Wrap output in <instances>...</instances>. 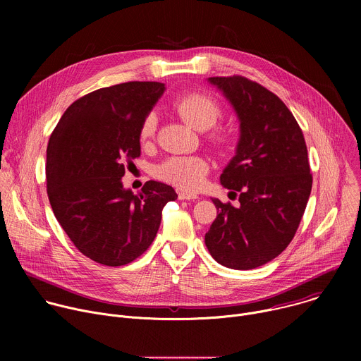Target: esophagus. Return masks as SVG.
I'll list each match as a JSON object with an SVG mask.
<instances>
[{"instance_id": "esophagus-1", "label": "esophagus", "mask_w": 361, "mask_h": 361, "mask_svg": "<svg viewBox=\"0 0 361 361\" xmlns=\"http://www.w3.org/2000/svg\"><path fill=\"white\" fill-rule=\"evenodd\" d=\"M178 198L180 200H197L198 195L192 194V192H187V191H180L178 192Z\"/></svg>"}]
</instances>
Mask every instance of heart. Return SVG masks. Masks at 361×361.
Returning <instances> with one entry per match:
<instances>
[{"label": "heart", "mask_w": 361, "mask_h": 361, "mask_svg": "<svg viewBox=\"0 0 361 361\" xmlns=\"http://www.w3.org/2000/svg\"><path fill=\"white\" fill-rule=\"evenodd\" d=\"M176 110L178 114L195 130L205 131L212 128L221 118V109L219 102L213 99L210 95L202 92H190L180 97L176 101ZM159 126V116L156 111H149L145 114L140 124L138 138L141 142L148 141L154 137ZM213 144L220 148H224L230 144V137L223 133H213L210 135ZM210 171L209 161L200 156H188V157H170L163 161L156 174L160 180L185 190L195 191L198 190L205 176Z\"/></svg>", "instance_id": "obj_1"}]
</instances>
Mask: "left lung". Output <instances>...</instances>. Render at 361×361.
Returning a JSON list of instances; mask_svg holds the SVG:
<instances>
[{
    "mask_svg": "<svg viewBox=\"0 0 361 361\" xmlns=\"http://www.w3.org/2000/svg\"><path fill=\"white\" fill-rule=\"evenodd\" d=\"M240 120V140L220 181L238 207L213 198L217 219L205 233L213 259L224 267L251 270L281 254L293 240L312 192L302 131L284 102L241 75L210 77Z\"/></svg>",
    "mask_w": 361,
    "mask_h": 361,
    "instance_id": "8db88e82",
    "label": "left lung"
}]
</instances>
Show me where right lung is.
<instances>
[{"label": "right lung", "mask_w": 361, "mask_h": 361, "mask_svg": "<svg viewBox=\"0 0 361 361\" xmlns=\"http://www.w3.org/2000/svg\"><path fill=\"white\" fill-rule=\"evenodd\" d=\"M166 87L130 81L95 90L74 101L47 147V194L74 245L95 263L134 262L157 235L161 212L177 194L147 181L140 194L121 183L140 157L138 130Z\"/></svg>", "instance_id": "right-lung-1"}]
</instances>
